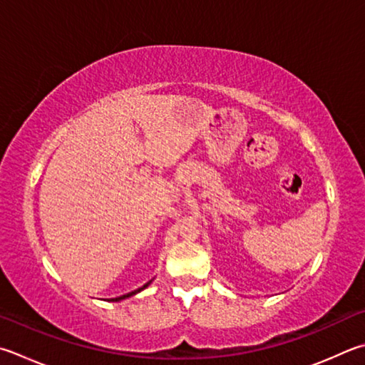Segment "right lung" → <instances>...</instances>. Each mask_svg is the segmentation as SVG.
<instances>
[{
	"label": "right lung",
	"instance_id": "obj_1",
	"mask_svg": "<svg viewBox=\"0 0 365 365\" xmlns=\"http://www.w3.org/2000/svg\"><path fill=\"white\" fill-rule=\"evenodd\" d=\"M151 284V281H148L147 284H145V286H142V287H138L137 290H134V292H129V294H125V295H121V297H116V298H110V302H121V300H124V298H129V297H132V295H135V294H138V292H142L143 289H147L148 286Z\"/></svg>",
	"mask_w": 365,
	"mask_h": 365
}]
</instances>
